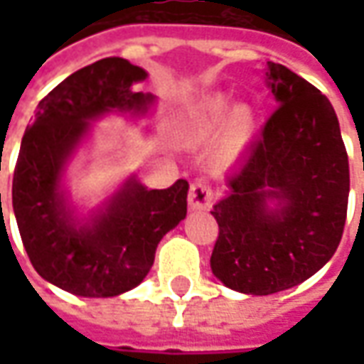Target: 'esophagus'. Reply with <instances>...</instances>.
I'll return each instance as SVG.
<instances>
[{
	"label": "esophagus",
	"mask_w": 364,
	"mask_h": 364,
	"mask_svg": "<svg viewBox=\"0 0 364 364\" xmlns=\"http://www.w3.org/2000/svg\"><path fill=\"white\" fill-rule=\"evenodd\" d=\"M213 187L210 183L205 179H197V181L191 185L189 191V206L193 210H205L208 206L213 205Z\"/></svg>",
	"instance_id": "34e87169"
}]
</instances>
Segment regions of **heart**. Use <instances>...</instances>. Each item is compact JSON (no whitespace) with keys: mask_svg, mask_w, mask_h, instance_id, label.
I'll return each mask as SVG.
<instances>
[{"mask_svg":"<svg viewBox=\"0 0 364 364\" xmlns=\"http://www.w3.org/2000/svg\"><path fill=\"white\" fill-rule=\"evenodd\" d=\"M224 122L227 124L224 125V132H222L220 158L224 161H230L244 150L253 136L255 119L247 107H236L230 112L228 99L214 97L198 109L193 119V130L200 136H208L216 132Z\"/></svg>","mask_w":364,"mask_h":364,"instance_id":"b5f03b06","label":"heart"}]
</instances>
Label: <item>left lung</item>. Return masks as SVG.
<instances>
[{
  "instance_id": "8db88e82",
  "label": "left lung",
  "mask_w": 364,
  "mask_h": 364,
  "mask_svg": "<svg viewBox=\"0 0 364 364\" xmlns=\"http://www.w3.org/2000/svg\"><path fill=\"white\" fill-rule=\"evenodd\" d=\"M277 109L213 206L216 279L245 294H273L320 271L341 242L349 159L336 111L312 83L267 62ZM279 205L271 211L267 203Z\"/></svg>"
}]
</instances>
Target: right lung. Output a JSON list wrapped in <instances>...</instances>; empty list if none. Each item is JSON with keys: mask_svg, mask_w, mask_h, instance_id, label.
Returning <instances> with one entry per match:
<instances>
[{"mask_svg": "<svg viewBox=\"0 0 364 364\" xmlns=\"http://www.w3.org/2000/svg\"><path fill=\"white\" fill-rule=\"evenodd\" d=\"M146 75L119 56L77 70L38 103L21 142L13 173L21 240L36 273L77 296H117L140 284L159 240L187 214L185 179L151 191L130 179L107 210L82 228L72 222L60 193L62 167L87 120L109 111L148 109L151 95L132 90Z\"/></svg>", "mask_w": 364, "mask_h": 364, "instance_id": "add662e5", "label": "right lung"}]
</instances>
